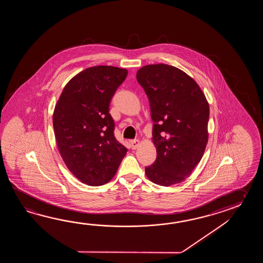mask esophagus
<instances>
[{
	"instance_id": "34e87169",
	"label": "esophagus",
	"mask_w": 263,
	"mask_h": 263,
	"mask_svg": "<svg viewBox=\"0 0 263 263\" xmlns=\"http://www.w3.org/2000/svg\"><path fill=\"white\" fill-rule=\"evenodd\" d=\"M130 144H132V147L135 149V148H137L140 145V141L139 140H133V141H130Z\"/></svg>"
}]
</instances>
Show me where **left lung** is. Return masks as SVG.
I'll return each mask as SVG.
<instances>
[{
    "instance_id": "obj_1",
    "label": "left lung",
    "mask_w": 263,
    "mask_h": 263,
    "mask_svg": "<svg viewBox=\"0 0 263 263\" xmlns=\"http://www.w3.org/2000/svg\"><path fill=\"white\" fill-rule=\"evenodd\" d=\"M151 103L156 161L145 167L152 182H182L199 163L209 139L210 106L196 81L178 67L147 65L136 74Z\"/></svg>"
}]
</instances>
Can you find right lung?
I'll list each match as a JSON object with an SVG mask.
<instances>
[{
	"label": "right lung",
	"mask_w": 263,
	"mask_h": 263,
	"mask_svg": "<svg viewBox=\"0 0 263 263\" xmlns=\"http://www.w3.org/2000/svg\"><path fill=\"white\" fill-rule=\"evenodd\" d=\"M128 75L125 68L95 66L75 75L56 102L52 124L67 169L89 186L109 182L128 149L114 135L109 104Z\"/></svg>",
	"instance_id": "add662e5"
}]
</instances>
